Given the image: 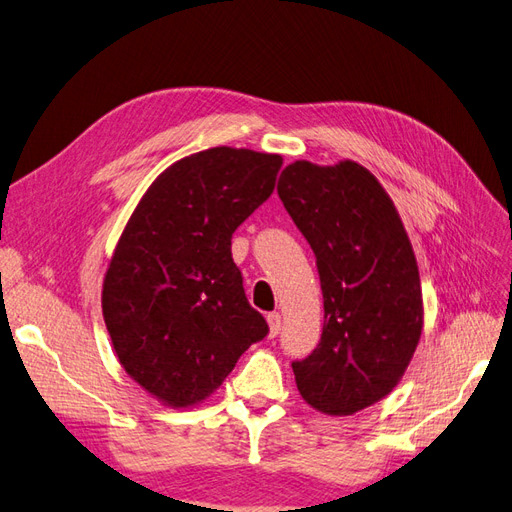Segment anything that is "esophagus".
I'll list each match as a JSON object with an SVG mask.
<instances>
[{"mask_svg":"<svg viewBox=\"0 0 512 512\" xmlns=\"http://www.w3.org/2000/svg\"><path fill=\"white\" fill-rule=\"evenodd\" d=\"M267 322H269V335H271V337L280 335V331H282V316L277 314V312H271V314L267 316Z\"/></svg>","mask_w":512,"mask_h":512,"instance_id":"1","label":"esophagus"}]
</instances>
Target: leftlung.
I'll list each match as a JSON object with an SVG mask.
<instances>
[{"label":"left lung","instance_id":"obj_1","mask_svg":"<svg viewBox=\"0 0 512 512\" xmlns=\"http://www.w3.org/2000/svg\"><path fill=\"white\" fill-rule=\"evenodd\" d=\"M292 222L316 254L324 299L318 348L294 361L314 410L348 416L389 395L423 331L421 277L391 196L352 160H297L277 181Z\"/></svg>","mask_w":512,"mask_h":512}]
</instances>
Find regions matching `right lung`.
<instances>
[{
  "label": "right lung",
  "mask_w": 512,
  "mask_h": 512,
  "mask_svg": "<svg viewBox=\"0 0 512 512\" xmlns=\"http://www.w3.org/2000/svg\"><path fill=\"white\" fill-rule=\"evenodd\" d=\"M282 156L213 147L168 166L123 228L102 314L126 374L164 406L207 399L269 333L230 239L275 188Z\"/></svg>",
  "instance_id": "obj_1"
}]
</instances>
